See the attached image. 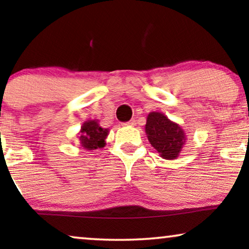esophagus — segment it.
Listing matches in <instances>:
<instances>
[{
	"mask_svg": "<svg viewBox=\"0 0 249 249\" xmlns=\"http://www.w3.org/2000/svg\"><path fill=\"white\" fill-rule=\"evenodd\" d=\"M123 125H125V126H133V125H135V120H131V121L126 122V123H123Z\"/></svg>",
	"mask_w": 249,
	"mask_h": 249,
	"instance_id": "1",
	"label": "esophagus"
}]
</instances>
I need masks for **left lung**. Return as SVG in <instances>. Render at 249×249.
<instances>
[{"instance_id":"1","label":"left lung","mask_w":249,"mask_h":249,"mask_svg":"<svg viewBox=\"0 0 249 249\" xmlns=\"http://www.w3.org/2000/svg\"><path fill=\"white\" fill-rule=\"evenodd\" d=\"M145 132L151 145L163 159H175L185 143L184 131L161 113H150Z\"/></svg>"}]
</instances>
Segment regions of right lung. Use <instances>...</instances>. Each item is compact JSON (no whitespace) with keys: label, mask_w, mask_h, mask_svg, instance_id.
Masks as SVG:
<instances>
[{"label":"right lung","mask_w":249,"mask_h":249,"mask_svg":"<svg viewBox=\"0 0 249 249\" xmlns=\"http://www.w3.org/2000/svg\"><path fill=\"white\" fill-rule=\"evenodd\" d=\"M108 134V129L100 127L96 121H88L82 125L80 142L87 150L103 148L105 139Z\"/></svg>","instance_id":"right-lung-1"}]
</instances>
